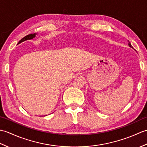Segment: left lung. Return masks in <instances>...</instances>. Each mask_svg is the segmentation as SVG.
<instances>
[{
	"label": "left lung",
	"instance_id": "1",
	"mask_svg": "<svg viewBox=\"0 0 147 147\" xmlns=\"http://www.w3.org/2000/svg\"><path fill=\"white\" fill-rule=\"evenodd\" d=\"M128 45H129V47H131V48H133V47H132V45H131V43L128 41Z\"/></svg>",
	"mask_w": 147,
	"mask_h": 147
}]
</instances>
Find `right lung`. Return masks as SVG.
<instances>
[{
    "label": "right lung",
    "instance_id": "1",
    "mask_svg": "<svg viewBox=\"0 0 147 147\" xmlns=\"http://www.w3.org/2000/svg\"><path fill=\"white\" fill-rule=\"evenodd\" d=\"M36 35H37L36 33H33V34H30V35H26L24 37V38H22L20 42H18V44H20V43H21V42H23L24 41H26V40H32L33 39V38H35V37L36 36Z\"/></svg>",
    "mask_w": 147,
    "mask_h": 147
}]
</instances>
